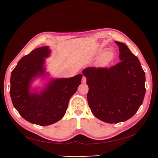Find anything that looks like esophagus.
Returning <instances> with one entry per match:
<instances>
[{"mask_svg": "<svg viewBox=\"0 0 158 158\" xmlns=\"http://www.w3.org/2000/svg\"><path fill=\"white\" fill-rule=\"evenodd\" d=\"M86 80H87V79H86V77L83 76V77H82V80H81L82 83H86Z\"/></svg>", "mask_w": 158, "mask_h": 158, "instance_id": "1", "label": "esophagus"}]
</instances>
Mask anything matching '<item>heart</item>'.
Segmentation results:
<instances>
[{"mask_svg":"<svg viewBox=\"0 0 158 158\" xmlns=\"http://www.w3.org/2000/svg\"><path fill=\"white\" fill-rule=\"evenodd\" d=\"M113 56V53L111 51H106L100 56L99 59V63L102 65H105L111 60Z\"/></svg>","mask_w":158,"mask_h":158,"instance_id":"obj_1","label":"heart"}]
</instances>
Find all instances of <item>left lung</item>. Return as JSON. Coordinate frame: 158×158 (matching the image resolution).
I'll return each mask as SVG.
<instances>
[{
  "label": "left lung",
  "mask_w": 158,
  "mask_h": 158,
  "mask_svg": "<svg viewBox=\"0 0 158 158\" xmlns=\"http://www.w3.org/2000/svg\"><path fill=\"white\" fill-rule=\"evenodd\" d=\"M119 60L108 68L88 67L82 73L87 78L88 105L96 118L109 123L129 119L139 110L145 95V73L139 60L123 43Z\"/></svg>",
  "instance_id": "8db88e82"
}]
</instances>
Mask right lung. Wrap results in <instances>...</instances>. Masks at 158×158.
<instances>
[{
  "label": "right lung",
  "instance_id": "obj_1",
  "mask_svg": "<svg viewBox=\"0 0 158 158\" xmlns=\"http://www.w3.org/2000/svg\"><path fill=\"white\" fill-rule=\"evenodd\" d=\"M50 53L48 47L44 46L22 57L10 80L12 103L19 115L28 122L43 126L58 122L65 115L70 97L77 92L83 77L79 74L70 78L51 79L39 94L32 92L31 85L35 78L48 75L44 64Z\"/></svg>",
  "mask_w": 158,
  "mask_h": 158
}]
</instances>
